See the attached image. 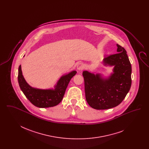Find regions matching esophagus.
I'll use <instances>...</instances> for the list:
<instances>
[{
  "mask_svg": "<svg viewBox=\"0 0 149 149\" xmlns=\"http://www.w3.org/2000/svg\"><path fill=\"white\" fill-rule=\"evenodd\" d=\"M84 69V65L81 63H80L77 65V69L79 71H81L83 70V69Z\"/></svg>",
  "mask_w": 149,
  "mask_h": 149,
  "instance_id": "34e87169",
  "label": "esophagus"
}]
</instances>
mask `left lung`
<instances>
[{
  "label": "left lung",
  "mask_w": 149,
  "mask_h": 149,
  "mask_svg": "<svg viewBox=\"0 0 149 149\" xmlns=\"http://www.w3.org/2000/svg\"><path fill=\"white\" fill-rule=\"evenodd\" d=\"M118 53L105 57V66H114L113 73L108 78L101 74L83 72L85 98L95 109H107L119 105L126 97L131 86L132 68L125 49L117 44Z\"/></svg>",
  "instance_id": "8db88e82"
}]
</instances>
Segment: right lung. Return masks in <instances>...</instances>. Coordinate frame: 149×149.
I'll list each match as a JSON object with an SVG mask.
<instances>
[{
  "label": "right lung",
  "mask_w": 149,
  "mask_h": 149,
  "mask_svg": "<svg viewBox=\"0 0 149 149\" xmlns=\"http://www.w3.org/2000/svg\"><path fill=\"white\" fill-rule=\"evenodd\" d=\"M76 74L77 71H72L61 77L55 86V89H40L28 84L22 75L20 65L18 80L22 91L32 104L39 108H49L57 106L61 102L69 81Z\"/></svg>",
  "instance_id": "obj_1"
}]
</instances>
